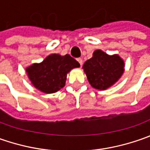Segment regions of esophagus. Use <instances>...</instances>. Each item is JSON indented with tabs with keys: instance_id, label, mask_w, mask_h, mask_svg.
Returning <instances> with one entry per match:
<instances>
[{
	"instance_id": "34e87169",
	"label": "esophagus",
	"mask_w": 150,
	"mask_h": 150,
	"mask_svg": "<svg viewBox=\"0 0 150 150\" xmlns=\"http://www.w3.org/2000/svg\"><path fill=\"white\" fill-rule=\"evenodd\" d=\"M77 60H78V62H79V64H80V65L82 66V65H83V59L79 57V58H78Z\"/></svg>"
}]
</instances>
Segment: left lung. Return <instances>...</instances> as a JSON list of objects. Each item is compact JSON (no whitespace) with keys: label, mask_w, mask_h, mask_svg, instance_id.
I'll return each mask as SVG.
<instances>
[{"label":"left lung","mask_w":150,"mask_h":150,"mask_svg":"<svg viewBox=\"0 0 150 150\" xmlns=\"http://www.w3.org/2000/svg\"><path fill=\"white\" fill-rule=\"evenodd\" d=\"M124 63L118 55L109 56L101 50L93 52L83 68L93 88L103 90L116 83L124 72Z\"/></svg>","instance_id":"8db88e82"}]
</instances>
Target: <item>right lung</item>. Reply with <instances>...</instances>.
<instances>
[{
  "instance_id": "add662e5",
  "label": "right lung",
  "mask_w": 150,
  "mask_h": 150,
  "mask_svg": "<svg viewBox=\"0 0 150 150\" xmlns=\"http://www.w3.org/2000/svg\"><path fill=\"white\" fill-rule=\"evenodd\" d=\"M79 66L70 55L52 54L42 62L27 67L26 72L35 88L46 93H53L65 86L67 73Z\"/></svg>"
}]
</instances>
